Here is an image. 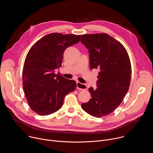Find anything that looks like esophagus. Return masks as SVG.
<instances>
[{"mask_svg": "<svg viewBox=\"0 0 153 153\" xmlns=\"http://www.w3.org/2000/svg\"><path fill=\"white\" fill-rule=\"evenodd\" d=\"M77 88L83 90H86L87 86L85 84H83L80 82H77Z\"/></svg>", "mask_w": 153, "mask_h": 153, "instance_id": "obj_1", "label": "esophagus"}]
</instances>
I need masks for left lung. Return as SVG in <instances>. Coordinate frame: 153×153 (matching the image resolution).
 Masks as SVG:
<instances>
[{
  "label": "left lung",
  "instance_id": "obj_1",
  "mask_svg": "<svg viewBox=\"0 0 153 153\" xmlns=\"http://www.w3.org/2000/svg\"><path fill=\"white\" fill-rule=\"evenodd\" d=\"M81 42L89 50L91 69L100 70L97 88L88 89L91 98L83 103V110L91 116L102 117L119 106L128 91L131 65L121 43L106 33L82 34Z\"/></svg>",
  "mask_w": 153,
  "mask_h": 153
}]
</instances>
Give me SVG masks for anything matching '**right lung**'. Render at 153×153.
I'll list each match as a JSON object with an SVG mask.
<instances>
[{"label": "right lung", "instance_id": "1", "mask_svg": "<svg viewBox=\"0 0 153 153\" xmlns=\"http://www.w3.org/2000/svg\"><path fill=\"white\" fill-rule=\"evenodd\" d=\"M81 35L54 33L37 40L29 50L22 71V84L27 102L40 116H47L61 108L64 97L76 88L54 70L62 66L63 55L68 47L80 40Z\"/></svg>", "mask_w": 153, "mask_h": 153}]
</instances>
